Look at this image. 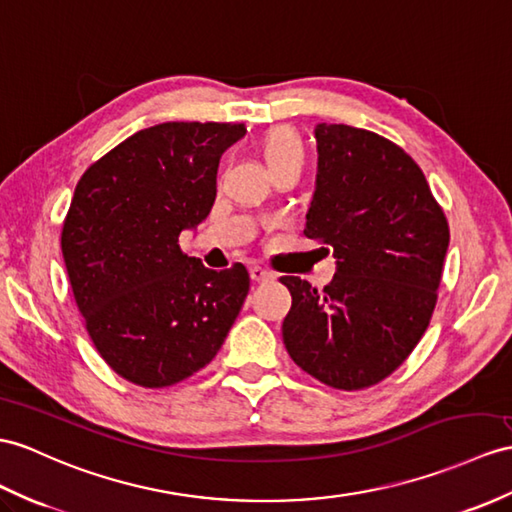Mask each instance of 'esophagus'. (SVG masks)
Listing matches in <instances>:
<instances>
[{
  "mask_svg": "<svg viewBox=\"0 0 512 512\" xmlns=\"http://www.w3.org/2000/svg\"><path fill=\"white\" fill-rule=\"evenodd\" d=\"M249 276H252L254 282L273 280V273H271L269 269H265V267H260V265H252V267H249Z\"/></svg>",
  "mask_w": 512,
  "mask_h": 512,
  "instance_id": "obj_1",
  "label": "esophagus"
}]
</instances>
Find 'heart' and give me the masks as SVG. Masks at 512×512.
Masks as SVG:
<instances>
[{"label":"heart","mask_w":512,"mask_h":512,"mask_svg":"<svg viewBox=\"0 0 512 512\" xmlns=\"http://www.w3.org/2000/svg\"><path fill=\"white\" fill-rule=\"evenodd\" d=\"M260 149H263V156L271 173L282 167H299V169L304 167V158H306L304 141L302 136L289 126L271 128L263 136Z\"/></svg>","instance_id":"heart-1"}]
</instances>
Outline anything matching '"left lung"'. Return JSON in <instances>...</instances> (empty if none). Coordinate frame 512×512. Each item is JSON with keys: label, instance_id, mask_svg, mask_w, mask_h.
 Segmentation results:
<instances>
[{"label": "left lung", "instance_id": "8db88e82", "mask_svg": "<svg viewBox=\"0 0 512 512\" xmlns=\"http://www.w3.org/2000/svg\"><path fill=\"white\" fill-rule=\"evenodd\" d=\"M319 171L308 239L336 258L317 291L284 276L291 310L286 352L339 391L389 378L428 330L450 245V226L426 176L400 145L345 123L315 128Z\"/></svg>", "mask_w": 512, "mask_h": 512}]
</instances>
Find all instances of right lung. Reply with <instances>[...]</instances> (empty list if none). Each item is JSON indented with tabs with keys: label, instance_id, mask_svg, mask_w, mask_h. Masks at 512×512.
I'll list each match as a JSON object with an SVG mask.
<instances>
[{
	"label": "right lung",
	"instance_id": "obj_1",
	"mask_svg": "<svg viewBox=\"0 0 512 512\" xmlns=\"http://www.w3.org/2000/svg\"><path fill=\"white\" fill-rule=\"evenodd\" d=\"M243 123L167 121L139 130L82 173L60 245L99 356L132 384L165 389L206 367L249 291L241 263L206 269L180 232L217 195L219 158Z\"/></svg>",
	"mask_w": 512,
	"mask_h": 512
}]
</instances>
